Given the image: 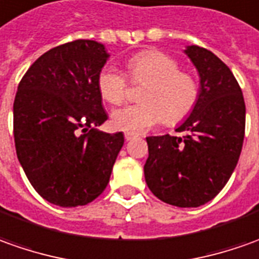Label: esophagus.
Here are the masks:
<instances>
[{"label": "esophagus", "instance_id": "esophagus-1", "mask_svg": "<svg viewBox=\"0 0 259 259\" xmlns=\"http://www.w3.org/2000/svg\"><path fill=\"white\" fill-rule=\"evenodd\" d=\"M134 138H135V135H134V134L125 133V140H126V141H131V140H134Z\"/></svg>", "mask_w": 259, "mask_h": 259}]
</instances>
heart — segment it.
Here are the masks:
<instances>
[{"instance_id":"1","label":"heart","mask_w":259,"mask_h":259,"mask_svg":"<svg viewBox=\"0 0 259 259\" xmlns=\"http://www.w3.org/2000/svg\"><path fill=\"white\" fill-rule=\"evenodd\" d=\"M131 81L145 85L138 105L115 109L111 115L114 128L130 134H142L165 122L184 121L198 100V82L194 75L180 71L178 62L161 51H144L126 62ZM97 88L104 101L119 105L126 98V81L117 69L104 67L97 78Z\"/></svg>"}]
</instances>
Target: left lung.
<instances>
[{
	"label": "left lung",
	"instance_id": "8db88e82",
	"mask_svg": "<svg viewBox=\"0 0 259 259\" xmlns=\"http://www.w3.org/2000/svg\"><path fill=\"white\" fill-rule=\"evenodd\" d=\"M184 54L198 71V100L175 131L185 137H148L144 165L151 192L181 208L204 205L217 197L234 172L245 133V102L231 69L198 45Z\"/></svg>",
	"mask_w": 259,
	"mask_h": 259
}]
</instances>
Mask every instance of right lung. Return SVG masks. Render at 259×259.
I'll use <instances>...</instances> for the list:
<instances>
[{
	"instance_id": "right-lung-1",
	"label": "right lung",
	"mask_w": 259,
	"mask_h": 259,
	"mask_svg": "<svg viewBox=\"0 0 259 259\" xmlns=\"http://www.w3.org/2000/svg\"><path fill=\"white\" fill-rule=\"evenodd\" d=\"M105 45L77 39L42 54L14 101L17 157L34 190L54 205H85L101 195L124 134L98 131L107 121L97 78Z\"/></svg>"
}]
</instances>
